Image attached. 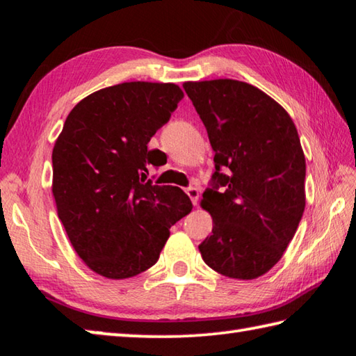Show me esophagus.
I'll list each match as a JSON object with an SVG mask.
<instances>
[{
  "label": "esophagus",
  "mask_w": 356,
  "mask_h": 356,
  "mask_svg": "<svg viewBox=\"0 0 356 356\" xmlns=\"http://www.w3.org/2000/svg\"><path fill=\"white\" fill-rule=\"evenodd\" d=\"M186 195L190 196L193 206H197V202H200V196H201L200 190H197L196 186H188V188H186Z\"/></svg>",
  "instance_id": "obj_1"
}]
</instances>
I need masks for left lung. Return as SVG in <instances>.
<instances>
[{
  "label": "left lung",
  "instance_id": "obj_1",
  "mask_svg": "<svg viewBox=\"0 0 356 356\" xmlns=\"http://www.w3.org/2000/svg\"><path fill=\"white\" fill-rule=\"evenodd\" d=\"M184 89L215 150L201 202L213 229L201 256L227 278L254 280L284 254L305 212L298 131L284 108L248 83L186 81Z\"/></svg>",
  "mask_w": 356,
  "mask_h": 356
}]
</instances>
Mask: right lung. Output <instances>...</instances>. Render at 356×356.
Returning a JSON list of instances; mask_svg holds the SVG:
<instances>
[{"mask_svg": "<svg viewBox=\"0 0 356 356\" xmlns=\"http://www.w3.org/2000/svg\"><path fill=\"white\" fill-rule=\"evenodd\" d=\"M184 97L172 83L131 81L84 97L53 147V196L76 254L110 280L140 275L159 261L170 229L190 213V197L144 182L159 166L147 150Z\"/></svg>", "mask_w": 356, "mask_h": 356, "instance_id": "add662e5", "label": "right lung"}]
</instances>
